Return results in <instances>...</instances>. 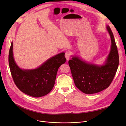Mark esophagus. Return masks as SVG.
I'll list each match as a JSON object with an SVG mask.
<instances>
[{"instance_id": "1", "label": "esophagus", "mask_w": 126, "mask_h": 126, "mask_svg": "<svg viewBox=\"0 0 126 126\" xmlns=\"http://www.w3.org/2000/svg\"><path fill=\"white\" fill-rule=\"evenodd\" d=\"M70 56H71V54L68 52H66L65 54V57L67 61H68L69 59H70Z\"/></svg>"}]
</instances>
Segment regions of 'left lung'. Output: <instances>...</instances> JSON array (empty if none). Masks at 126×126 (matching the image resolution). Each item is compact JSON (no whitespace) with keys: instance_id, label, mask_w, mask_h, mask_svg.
<instances>
[{"instance_id":"obj_1","label":"left lung","mask_w":126,"mask_h":126,"mask_svg":"<svg viewBox=\"0 0 126 126\" xmlns=\"http://www.w3.org/2000/svg\"><path fill=\"white\" fill-rule=\"evenodd\" d=\"M111 40L110 52L103 65L88 63L77 56L68 61L75 86L86 94H94L106 89L113 81L119 65V56L110 28L106 26Z\"/></svg>"}]
</instances>
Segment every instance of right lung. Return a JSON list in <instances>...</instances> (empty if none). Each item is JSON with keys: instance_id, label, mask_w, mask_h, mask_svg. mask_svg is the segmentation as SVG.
Returning a JSON list of instances; mask_svg holds the SVG:
<instances>
[{"instance_id": "obj_1", "label": "right lung", "mask_w": 126, "mask_h": 126, "mask_svg": "<svg viewBox=\"0 0 126 126\" xmlns=\"http://www.w3.org/2000/svg\"><path fill=\"white\" fill-rule=\"evenodd\" d=\"M65 53L49 59L35 69H21L15 62L13 54V42L9 53V64L15 84L22 92L35 97L46 95L52 90L59 67L65 63Z\"/></svg>"}]
</instances>
